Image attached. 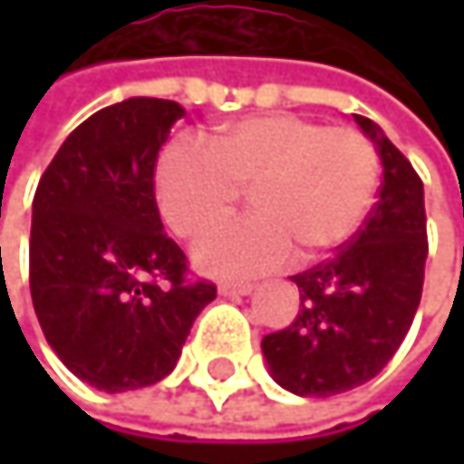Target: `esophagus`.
I'll list each match as a JSON object with an SVG mask.
<instances>
[{"mask_svg": "<svg viewBox=\"0 0 464 464\" xmlns=\"http://www.w3.org/2000/svg\"><path fill=\"white\" fill-rule=\"evenodd\" d=\"M220 295H249L255 290V282L246 279H236V282H220Z\"/></svg>", "mask_w": 464, "mask_h": 464, "instance_id": "obj_1", "label": "esophagus"}]
</instances>
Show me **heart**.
<instances>
[{
  "label": "heart",
  "mask_w": 464,
  "mask_h": 464,
  "mask_svg": "<svg viewBox=\"0 0 464 464\" xmlns=\"http://www.w3.org/2000/svg\"><path fill=\"white\" fill-rule=\"evenodd\" d=\"M379 174V152L357 129L268 112L223 126L212 144L171 141L155 166V196L171 231L198 238L249 188L255 212L196 246L204 271L246 276L279 268L295 252L320 260L343 246L373 207Z\"/></svg>",
  "instance_id": "1"
}]
</instances>
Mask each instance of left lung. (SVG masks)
<instances>
[{"label":"left lung","mask_w":464,"mask_h":464,"mask_svg":"<svg viewBox=\"0 0 464 464\" xmlns=\"http://www.w3.org/2000/svg\"><path fill=\"white\" fill-rule=\"evenodd\" d=\"M354 118L382 155L379 201L333 257L290 276L301 290L298 317L263 338L274 379L304 398L371 382L403 343L424 285L421 179L373 121Z\"/></svg>","instance_id":"8db88e82"}]
</instances>
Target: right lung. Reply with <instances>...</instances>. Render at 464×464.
<instances>
[{"mask_svg":"<svg viewBox=\"0 0 464 464\" xmlns=\"http://www.w3.org/2000/svg\"><path fill=\"white\" fill-rule=\"evenodd\" d=\"M185 110L166 99H126L80 123L45 174L32 207L29 287L50 349L104 392L160 382L207 304L209 279L163 231L155 163Z\"/></svg>","mask_w":464,"mask_h":464,"instance_id":"obj_1","label":"right lung"}]
</instances>
